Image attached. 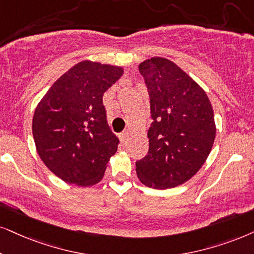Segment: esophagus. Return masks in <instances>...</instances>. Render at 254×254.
<instances>
[{"label": "esophagus", "instance_id": "1", "mask_svg": "<svg viewBox=\"0 0 254 254\" xmlns=\"http://www.w3.org/2000/svg\"><path fill=\"white\" fill-rule=\"evenodd\" d=\"M129 134H130V130H129V129L124 130L123 132L121 133V139H122V140H125L127 137H129Z\"/></svg>", "mask_w": 254, "mask_h": 254}]
</instances>
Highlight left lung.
Masks as SVG:
<instances>
[{"instance_id": "left-lung-1", "label": "left lung", "mask_w": 254, "mask_h": 254, "mask_svg": "<svg viewBox=\"0 0 254 254\" xmlns=\"http://www.w3.org/2000/svg\"><path fill=\"white\" fill-rule=\"evenodd\" d=\"M138 69L149 92L152 123L149 152L136 162L137 176L149 188H175L193 177L210 155L216 137L212 105L170 60L152 57Z\"/></svg>"}]
</instances>
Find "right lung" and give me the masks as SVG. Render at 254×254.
Returning <instances> with one entry per match:
<instances>
[{"instance_id":"obj_1","label":"right lung","mask_w":254,"mask_h":254,"mask_svg":"<svg viewBox=\"0 0 254 254\" xmlns=\"http://www.w3.org/2000/svg\"><path fill=\"white\" fill-rule=\"evenodd\" d=\"M122 75L121 66L83 61L61 76L38 103L35 145L62 181L90 186L103 178L120 144L107 122L103 95Z\"/></svg>"}]
</instances>
